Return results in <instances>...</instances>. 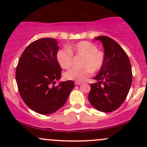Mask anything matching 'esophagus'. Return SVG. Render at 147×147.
<instances>
[{"mask_svg":"<svg viewBox=\"0 0 147 147\" xmlns=\"http://www.w3.org/2000/svg\"><path fill=\"white\" fill-rule=\"evenodd\" d=\"M81 82H75V85H79V84H81Z\"/></svg>","mask_w":147,"mask_h":147,"instance_id":"1","label":"esophagus"}]
</instances>
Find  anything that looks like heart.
Listing matches in <instances>:
<instances>
[{"label": "heart", "mask_w": 147, "mask_h": 147, "mask_svg": "<svg viewBox=\"0 0 147 147\" xmlns=\"http://www.w3.org/2000/svg\"><path fill=\"white\" fill-rule=\"evenodd\" d=\"M67 49V50H58L56 55L57 63L63 69L71 67L72 55L83 56L82 68H72L65 73V78L67 80L82 82L91 75L92 71L97 72L103 66L105 54L93 42L80 41L75 45H68Z\"/></svg>", "instance_id": "b5f03b06"}]
</instances>
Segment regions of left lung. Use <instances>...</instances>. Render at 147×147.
Segmentation results:
<instances>
[{"mask_svg": "<svg viewBox=\"0 0 147 147\" xmlns=\"http://www.w3.org/2000/svg\"><path fill=\"white\" fill-rule=\"evenodd\" d=\"M102 42L105 50V63L90 84L88 100L94 108L101 112L116 110L124 102L132 81L129 59L122 47L107 36L94 38Z\"/></svg>", "mask_w": 147, "mask_h": 147, "instance_id": "8db88e82", "label": "left lung"}]
</instances>
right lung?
Here are the masks:
<instances>
[{"instance_id": "obj_1", "label": "right lung", "mask_w": 147, "mask_h": 147, "mask_svg": "<svg viewBox=\"0 0 147 147\" xmlns=\"http://www.w3.org/2000/svg\"><path fill=\"white\" fill-rule=\"evenodd\" d=\"M54 38H40L25 49L16 68V82L26 105L37 113L50 115L61 108L75 87L72 80L55 87L61 78Z\"/></svg>"}]
</instances>
